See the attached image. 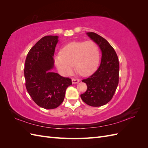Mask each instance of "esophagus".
<instances>
[{
    "instance_id": "obj_1",
    "label": "esophagus",
    "mask_w": 148,
    "mask_h": 148,
    "mask_svg": "<svg viewBox=\"0 0 148 148\" xmlns=\"http://www.w3.org/2000/svg\"><path fill=\"white\" fill-rule=\"evenodd\" d=\"M71 82H72L73 84H77L78 82H79V79H75V78H73L71 79Z\"/></svg>"
}]
</instances>
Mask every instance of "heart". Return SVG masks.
I'll use <instances>...</instances> for the list:
<instances>
[{"label": "heart", "instance_id": "1", "mask_svg": "<svg viewBox=\"0 0 148 148\" xmlns=\"http://www.w3.org/2000/svg\"><path fill=\"white\" fill-rule=\"evenodd\" d=\"M99 60V48L92 41L70 43L61 49L60 56L54 57L57 68L65 75L71 73L74 65L79 74L90 75L97 69Z\"/></svg>", "mask_w": 148, "mask_h": 148}]
</instances>
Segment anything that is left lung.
<instances>
[{"mask_svg":"<svg viewBox=\"0 0 148 148\" xmlns=\"http://www.w3.org/2000/svg\"><path fill=\"white\" fill-rule=\"evenodd\" d=\"M86 34L99 47L102 57L98 69L89 78L82 80L88 88L80 96L86 104L100 107L112 99L117 88L119 62L117 53L106 39L95 33Z\"/></svg>","mask_w":148,"mask_h":148,"instance_id":"8db88e82","label":"left lung"}]
</instances>
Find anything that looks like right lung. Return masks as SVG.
I'll return each mask as SVG.
<instances>
[{
	"label": "right lung",
	"instance_id": "obj_1",
	"mask_svg": "<svg viewBox=\"0 0 148 148\" xmlns=\"http://www.w3.org/2000/svg\"><path fill=\"white\" fill-rule=\"evenodd\" d=\"M58 36L42 38L31 48L25 60V85L29 96L39 107L52 109L64 101L71 79L51 71L54 66L55 48Z\"/></svg>",
	"mask_w": 148,
	"mask_h": 148
}]
</instances>
